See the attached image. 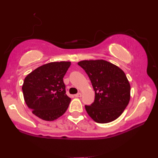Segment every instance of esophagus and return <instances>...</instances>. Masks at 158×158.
Returning a JSON list of instances; mask_svg holds the SVG:
<instances>
[{
    "instance_id": "1",
    "label": "esophagus",
    "mask_w": 158,
    "mask_h": 158,
    "mask_svg": "<svg viewBox=\"0 0 158 158\" xmlns=\"http://www.w3.org/2000/svg\"><path fill=\"white\" fill-rule=\"evenodd\" d=\"M75 97H81V96H82L81 93H77V94L75 95Z\"/></svg>"
}]
</instances>
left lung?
I'll return each mask as SVG.
<instances>
[{
	"label": "left lung",
	"mask_w": 158,
	"mask_h": 158,
	"mask_svg": "<svg viewBox=\"0 0 158 158\" xmlns=\"http://www.w3.org/2000/svg\"><path fill=\"white\" fill-rule=\"evenodd\" d=\"M89 77L95 100L85 106L92 119L106 124L119 117L130 100V85L124 71L103 60H83L77 63Z\"/></svg>",
	"instance_id": "8db88e82"
}]
</instances>
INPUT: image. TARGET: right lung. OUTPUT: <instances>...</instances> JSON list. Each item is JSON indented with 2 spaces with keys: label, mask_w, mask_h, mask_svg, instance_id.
<instances>
[{
  "label": "right lung",
  "mask_w": 158,
  "mask_h": 158,
  "mask_svg": "<svg viewBox=\"0 0 158 158\" xmlns=\"http://www.w3.org/2000/svg\"><path fill=\"white\" fill-rule=\"evenodd\" d=\"M70 62H54L35 69L22 85L27 106L37 117L54 121L63 115L71 101L67 96L63 77Z\"/></svg>",
  "instance_id": "add662e5"
}]
</instances>
